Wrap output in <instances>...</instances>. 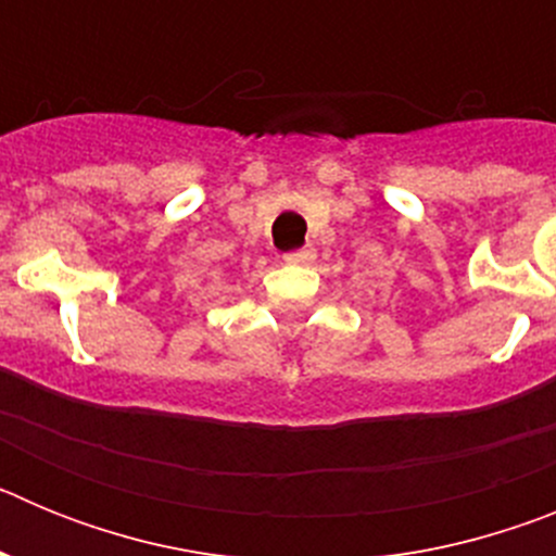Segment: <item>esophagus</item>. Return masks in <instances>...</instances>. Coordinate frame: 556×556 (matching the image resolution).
I'll list each match as a JSON object with an SVG mask.
<instances>
[{"label": "esophagus", "instance_id": "1", "mask_svg": "<svg viewBox=\"0 0 556 556\" xmlns=\"http://www.w3.org/2000/svg\"><path fill=\"white\" fill-rule=\"evenodd\" d=\"M314 248H301V250H294V253H287L283 255V258H287L289 264H308V262H314Z\"/></svg>", "mask_w": 556, "mask_h": 556}]
</instances>
